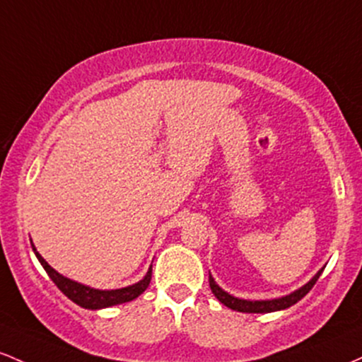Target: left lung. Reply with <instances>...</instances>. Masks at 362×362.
Returning a JSON list of instances; mask_svg holds the SVG:
<instances>
[{
    "instance_id": "1",
    "label": "left lung",
    "mask_w": 362,
    "mask_h": 362,
    "mask_svg": "<svg viewBox=\"0 0 362 362\" xmlns=\"http://www.w3.org/2000/svg\"><path fill=\"white\" fill-rule=\"evenodd\" d=\"M322 272L323 270H320L318 274H316L315 277H313L310 282L306 284V286L301 287V289L294 291L289 296H284V298L270 299V301H246V299L234 298V296L227 294L226 291H222L221 287L215 284V280L212 279V275H210V274H209V282H210V289H212L215 298H217L218 301L224 304V306L230 308V310L241 311V313H272V311L286 310V308L292 306V304L301 301L304 296H306L308 292L313 289V286H315L316 280H318L320 275H322Z\"/></svg>"
}]
</instances>
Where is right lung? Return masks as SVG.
<instances>
[{
  "label": "right lung",
  "mask_w": 362,
  "mask_h": 362,
  "mask_svg": "<svg viewBox=\"0 0 362 362\" xmlns=\"http://www.w3.org/2000/svg\"><path fill=\"white\" fill-rule=\"evenodd\" d=\"M32 247H34V245H32ZM34 253L40 262V265L44 267V270L47 272V275H49L52 282L58 286V289L63 292L66 298H70L73 303H76L82 308H87V310H100V308H109V306H115V304L133 301V299H136L141 292L147 289L150 279H152V269H150L147 272V275H145L140 282L133 284V286L129 287H123V289H116V291L90 289V287L82 286V284L73 282V280L63 277V275H59L54 269H51V267L47 265L46 259L35 251V247H34Z\"/></svg>",
  "instance_id": "obj_1"
}]
</instances>
